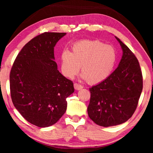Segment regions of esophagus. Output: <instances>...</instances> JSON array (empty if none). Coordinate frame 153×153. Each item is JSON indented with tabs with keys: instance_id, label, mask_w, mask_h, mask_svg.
Returning a JSON list of instances; mask_svg holds the SVG:
<instances>
[{
	"instance_id": "34e87169",
	"label": "esophagus",
	"mask_w": 153,
	"mask_h": 153,
	"mask_svg": "<svg viewBox=\"0 0 153 153\" xmlns=\"http://www.w3.org/2000/svg\"><path fill=\"white\" fill-rule=\"evenodd\" d=\"M74 86L75 89H76V90H80V89H83V86L79 85V84H78V83H74Z\"/></svg>"
}]
</instances>
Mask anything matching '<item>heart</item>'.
Returning <instances> with one entry per match:
<instances>
[{
  "mask_svg": "<svg viewBox=\"0 0 153 153\" xmlns=\"http://www.w3.org/2000/svg\"><path fill=\"white\" fill-rule=\"evenodd\" d=\"M117 53L112 45L98 40H83L75 43L71 52L65 48L60 54L61 71L72 79L82 66L81 77L89 84H97L108 77L115 66Z\"/></svg>",
  "mask_w": 153,
  "mask_h": 153,
  "instance_id": "heart-1",
  "label": "heart"
}]
</instances>
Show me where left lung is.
I'll return each mask as SVG.
<instances>
[{"label": "left lung", "instance_id": "left-lung-1", "mask_svg": "<svg viewBox=\"0 0 153 153\" xmlns=\"http://www.w3.org/2000/svg\"><path fill=\"white\" fill-rule=\"evenodd\" d=\"M122 49L118 68L102 82L89 88V118L96 124L110 127L126 122L134 114L143 89L138 60L131 50L115 37Z\"/></svg>", "mask_w": 153, "mask_h": 153}]
</instances>
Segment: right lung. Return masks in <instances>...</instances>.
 Masks as SVG:
<instances>
[{
    "instance_id": "1",
    "label": "right lung",
    "mask_w": 153,
    "mask_h": 153,
    "mask_svg": "<svg viewBox=\"0 0 153 153\" xmlns=\"http://www.w3.org/2000/svg\"><path fill=\"white\" fill-rule=\"evenodd\" d=\"M66 33L45 32L29 41L16 57L10 75L15 108L40 128L56 123L67 108L74 84L58 70L54 48Z\"/></svg>"
}]
</instances>
